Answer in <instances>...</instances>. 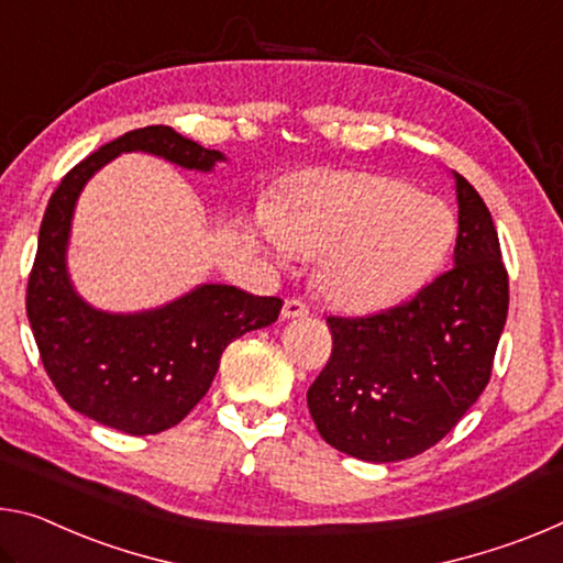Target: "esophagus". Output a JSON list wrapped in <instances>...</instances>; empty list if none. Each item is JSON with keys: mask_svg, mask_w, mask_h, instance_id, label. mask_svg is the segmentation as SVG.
<instances>
[{"mask_svg": "<svg viewBox=\"0 0 563 563\" xmlns=\"http://www.w3.org/2000/svg\"><path fill=\"white\" fill-rule=\"evenodd\" d=\"M308 316V306L300 298H288L283 302V318H306Z\"/></svg>", "mask_w": 563, "mask_h": 563, "instance_id": "1", "label": "esophagus"}]
</instances>
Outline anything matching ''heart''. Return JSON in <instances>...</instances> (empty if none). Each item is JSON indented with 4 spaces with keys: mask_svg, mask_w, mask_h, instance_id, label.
I'll use <instances>...</instances> for the list:
<instances>
[{
    "mask_svg": "<svg viewBox=\"0 0 563 563\" xmlns=\"http://www.w3.org/2000/svg\"><path fill=\"white\" fill-rule=\"evenodd\" d=\"M267 250L316 257V283L343 308H378L439 271L456 235L443 200L371 173H310L257 216Z\"/></svg>",
    "mask_w": 563,
    "mask_h": 563,
    "instance_id": "heart-1",
    "label": "heart"
}]
</instances>
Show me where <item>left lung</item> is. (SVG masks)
<instances>
[{"label":"left lung","mask_w":563,"mask_h":563,"mask_svg":"<svg viewBox=\"0 0 563 563\" xmlns=\"http://www.w3.org/2000/svg\"><path fill=\"white\" fill-rule=\"evenodd\" d=\"M453 267L396 308L328 318L333 353L308 388L323 439L371 463L413 459L439 443L484 394L508 313L501 245L481 195L453 173Z\"/></svg>","instance_id":"1"}]
</instances>
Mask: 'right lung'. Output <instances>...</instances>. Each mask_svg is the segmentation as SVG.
I'll return each instance as SVG.
<instances>
[{
  "label": "right lung",
  "mask_w": 563,
  "mask_h": 563,
  "mask_svg": "<svg viewBox=\"0 0 563 563\" xmlns=\"http://www.w3.org/2000/svg\"><path fill=\"white\" fill-rule=\"evenodd\" d=\"M122 153H147L210 173L225 155L150 124L107 142L62 177L40 228L26 285V318L44 371L69 408L130 435L167 431L208 394L235 338L278 320L283 300L205 283L140 313H107L79 298L67 271L75 205L97 169Z\"/></svg>",
  "instance_id": "add662e5"
}]
</instances>
